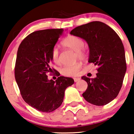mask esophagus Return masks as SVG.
I'll return each instance as SVG.
<instances>
[{"mask_svg": "<svg viewBox=\"0 0 134 134\" xmlns=\"http://www.w3.org/2000/svg\"><path fill=\"white\" fill-rule=\"evenodd\" d=\"M74 82H78L79 81H80L81 79H80L79 77H74Z\"/></svg>", "mask_w": 134, "mask_h": 134, "instance_id": "obj_1", "label": "esophagus"}]
</instances>
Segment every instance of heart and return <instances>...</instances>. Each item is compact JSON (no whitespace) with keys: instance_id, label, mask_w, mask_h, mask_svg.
<instances>
[{"instance_id":"heart-1","label":"heart","mask_w":134,"mask_h":134,"mask_svg":"<svg viewBox=\"0 0 134 134\" xmlns=\"http://www.w3.org/2000/svg\"><path fill=\"white\" fill-rule=\"evenodd\" d=\"M64 47L69 48L76 52V58L84 59L86 57V50L84 47V41L81 38L74 35H69L65 39L63 40L61 43ZM51 58L53 62L56 64L60 63L59 50L57 48L54 47L51 51ZM81 68V64L79 62L76 63L72 65H66L61 69L62 74L66 76H74L79 73Z\"/></svg>"}]
</instances>
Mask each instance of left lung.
Segmentation results:
<instances>
[{
    "mask_svg": "<svg viewBox=\"0 0 134 134\" xmlns=\"http://www.w3.org/2000/svg\"><path fill=\"white\" fill-rule=\"evenodd\" d=\"M70 35L86 41L90 48V63L98 66L95 78L82 76L87 83L82 96L96 106L105 105L118 96L125 76V50L120 38L113 29L100 21H93L75 27Z\"/></svg>",
    "mask_w": 134,
    "mask_h": 134,
    "instance_id": "obj_1",
    "label": "left lung"
}]
</instances>
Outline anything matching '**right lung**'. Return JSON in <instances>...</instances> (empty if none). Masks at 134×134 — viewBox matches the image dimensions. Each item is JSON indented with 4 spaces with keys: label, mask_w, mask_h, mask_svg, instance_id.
<instances>
[{
    "label": "right lung",
    "mask_w": 134,
    "mask_h": 134,
    "mask_svg": "<svg viewBox=\"0 0 134 134\" xmlns=\"http://www.w3.org/2000/svg\"><path fill=\"white\" fill-rule=\"evenodd\" d=\"M63 29L34 31L24 38L18 48L14 69L15 79L23 99L38 111L50 113L64 100L65 90L74 82L72 78L60 76L48 80L51 51L62 35ZM54 75H58L55 72Z\"/></svg>",
    "instance_id": "1"
}]
</instances>
